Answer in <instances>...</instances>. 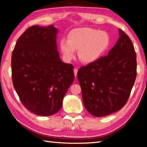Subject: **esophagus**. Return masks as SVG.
I'll list each match as a JSON object with an SVG mask.
<instances>
[{"label": "esophagus", "mask_w": 147, "mask_h": 147, "mask_svg": "<svg viewBox=\"0 0 147 147\" xmlns=\"http://www.w3.org/2000/svg\"><path fill=\"white\" fill-rule=\"evenodd\" d=\"M74 76H75V77L77 76V73H78V69L75 68L74 69Z\"/></svg>", "instance_id": "1"}]
</instances>
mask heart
Masks as SVG:
<instances>
[{
	"instance_id": "1",
	"label": "heart",
	"mask_w": 147,
	"mask_h": 147,
	"mask_svg": "<svg viewBox=\"0 0 147 147\" xmlns=\"http://www.w3.org/2000/svg\"><path fill=\"white\" fill-rule=\"evenodd\" d=\"M109 45V37L106 32L82 27L73 29L68 35V40L62 39L60 49L64 58L71 60L78 51L80 61L84 63L95 61Z\"/></svg>"
}]
</instances>
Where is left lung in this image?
Wrapping results in <instances>:
<instances>
[{
	"mask_svg": "<svg viewBox=\"0 0 147 147\" xmlns=\"http://www.w3.org/2000/svg\"><path fill=\"white\" fill-rule=\"evenodd\" d=\"M119 38L106 56L82 66L77 73L86 109L95 117L120 110L127 102L137 75L136 53L131 39Z\"/></svg>",
	"mask_w": 147,
	"mask_h": 147,
	"instance_id": "obj_1",
	"label": "left lung"
}]
</instances>
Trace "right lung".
<instances>
[{"instance_id":"right-lung-1","label":"right lung","mask_w":147,"mask_h":147,"mask_svg":"<svg viewBox=\"0 0 147 147\" xmlns=\"http://www.w3.org/2000/svg\"><path fill=\"white\" fill-rule=\"evenodd\" d=\"M57 32L54 25L29 27L17 39L12 52L14 88L24 106L38 115L58 112L74 79L73 65L63 63L59 58Z\"/></svg>"}]
</instances>
